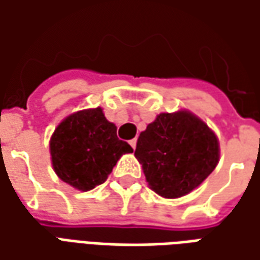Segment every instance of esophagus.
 Returning <instances> with one entry per match:
<instances>
[{
    "label": "esophagus",
    "mask_w": 260,
    "mask_h": 260,
    "mask_svg": "<svg viewBox=\"0 0 260 260\" xmlns=\"http://www.w3.org/2000/svg\"><path fill=\"white\" fill-rule=\"evenodd\" d=\"M129 145L132 146V149H135V147H136V139H131Z\"/></svg>",
    "instance_id": "esophagus-1"
}]
</instances>
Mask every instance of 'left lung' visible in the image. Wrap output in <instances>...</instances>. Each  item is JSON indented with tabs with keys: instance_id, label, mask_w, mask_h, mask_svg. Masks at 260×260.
Here are the masks:
<instances>
[{
	"instance_id": "left-lung-1",
	"label": "left lung",
	"mask_w": 260,
	"mask_h": 260,
	"mask_svg": "<svg viewBox=\"0 0 260 260\" xmlns=\"http://www.w3.org/2000/svg\"><path fill=\"white\" fill-rule=\"evenodd\" d=\"M136 158L153 191L174 199L193 191L218 163V141L203 121L188 111L163 113L136 143Z\"/></svg>"
}]
</instances>
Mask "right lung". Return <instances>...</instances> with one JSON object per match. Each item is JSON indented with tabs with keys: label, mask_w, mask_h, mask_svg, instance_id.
Here are the masks:
<instances>
[{
	"label": "right lung",
	"mask_w": 260,
	"mask_h": 260,
	"mask_svg": "<svg viewBox=\"0 0 260 260\" xmlns=\"http://www.w3.org/2000/svg\"><path fill=\"white\" fill-rule=\"evenodd\" d=\"M132 150L126 142L119 141L117 126L108 122L99 107L67 117L50 141L54 171L83 192L103 184L119 157Z\"/></svg>",
	"instance_id": "1"
}]
</instances>
